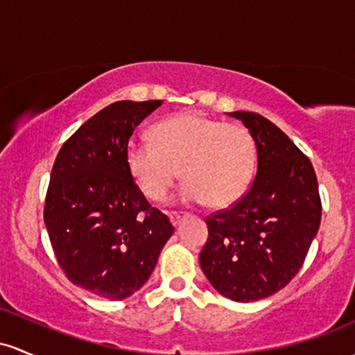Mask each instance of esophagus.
<instances>
[{"label": "esophagus", "instance_id": "34e87169", "mask_svg": "<svg viewBox=\"0 0 355 355\" xmlns=\"http://www.w3.org/2000/svg\"><path fill=\"white\" fill-rule=\"evenodd\" d=\"M181 214L179 213H171L169 214V220H171V223H173V226H178L179 225V221H181Z\"/></svg>", "mask_w": 355, "mask_h": 355}]
</instances>
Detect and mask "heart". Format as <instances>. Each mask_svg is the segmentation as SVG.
Masks as SVG:
<instances>
[{
    "label": "heart",
    "mask_w": 355,
    "mask_h": 355,
    "mask_svg": "<svg viewBox=\"0 0 355 355\" xmlns=\"http://www.w3.org/2000/svg\"><path fill=\"white\" fill-rule=\"evenodd\" d=\"M150 141H130L125 164L137 188L150 201H162L181 176L179 199L186 205L226 206L252 184L257 146L248 129L186 112L157 122Z\"/></svg>",
    "instance_id": "heart-1"
}]
</instances>
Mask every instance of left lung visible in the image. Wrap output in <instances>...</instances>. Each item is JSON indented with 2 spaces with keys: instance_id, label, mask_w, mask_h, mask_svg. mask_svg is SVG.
Masks as SVG:
<instances>
[{
  "instance_id": "obj_1",
  "label": "left lung",
  "mask_w": 355,
  "mask_h": 355,
  "mask_svg": "<svg viewBox=\"0 0 355 355\" xmlns=\"http://www.w3.org/2000/svg\"><path fill=\"white\" fill-rule=\"evenodd\" d=\"M252 134L257 176L236 205L206 220L199 263L218 293L234 302L266 298L298 273L320 226L312 162L263 115L230 112Z\"/></svg>"
}]
</instances>
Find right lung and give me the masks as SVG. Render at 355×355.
I'll list each match as a JSON object with an SVG mask.
<instances>
[{
    "mask_svg": "<svg viewBox=\"0 0 355 355\" xmlns=\"http://www.w3.org/2000/svg\"><path fill=\"white\" fill-rule=\"evenodd\" d=\"M162 101L114 102L60 149L45 201V226L60 268L107 300H124L149 280L174 228L130 178L125 147Z\"/></svg>",
    "mask_w": 355,
    "mask_h": 355,
    "instance_id": "add662e5",
    "label": "right lung"
}]
</instances>
